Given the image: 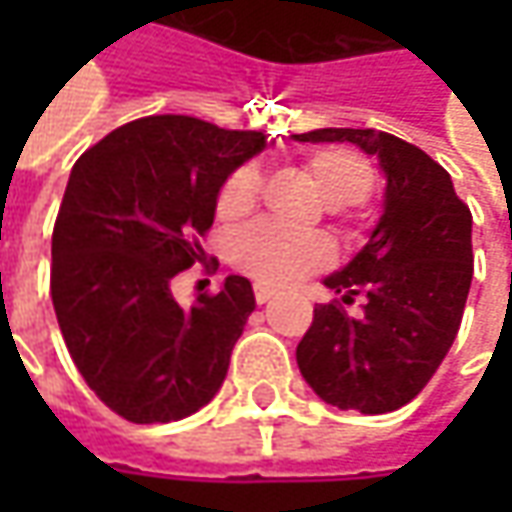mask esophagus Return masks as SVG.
Returning <instances> with one entry per match:
<instances>
[{
    "mask_svg": "<svg viewBox=\"0 0 512 512\" xmlns=\"http://www.w3.org/2000/svg\"><path fill=\"white\" fill-rule=\"evenodd\" d=\"M253 296H256V302H259V305H267V302H270V299L276 296V290H273V287L256 285V287H253Z\"/></svg>",
    "mask_w": 512,
    "mask_h": 512,
    "instance_id": "obj_1",
    "label": "esophagus"
}]
</instances>
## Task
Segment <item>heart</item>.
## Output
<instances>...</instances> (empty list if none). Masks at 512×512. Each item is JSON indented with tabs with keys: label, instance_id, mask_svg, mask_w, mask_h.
Here are the masks:
<instances>
[{
	"label": "heart",
	"instance_id": "b5f03b06",
	"mask_svg": "<svg viewBox=\"0 0 512 512\" xmlns=\"http://www.w3.org/2000/svg\"><path fill=\"white\" fill-rule=\"evenodd\" d=\"M305 170L322 190L330 207L364 205L376 190V168L359 150L330 145L313 150L305 159ZM265 185V173L256 162H245L227 173L216 196V213L225 222L247 216ZM227 256L236 270L262 285H293L305 276L333 265L336 250L325 233L290 230L276 222H256L230 236Z\"/></svg>",
	"mask_w": 512,
	"mask_h": 512
}]
</instances>
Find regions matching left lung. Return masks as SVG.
Returning a JSON list of instances; mask_svg holds the SVG:
<instances>
[{"instance_id":"1","label":"left lung","mask_w":512,"mask_h":512,"mask_svg":"<svg viewBox=\"0 0 512 512\" xmlns=\"http://www.w3.org/2000/svg\"><path fill=\"white\" fill-rule=\"evenodd\" d=\"M299 142H353L379 156L384 216L350 265L327 276L339 293L313 310L296 347L305 382L333 407L390 413L416 399L459 333L473 279L470 207L424 150L373 128L293 133ZM365 299L362 314L344 304Z\"/></svg>"}]
</instances>
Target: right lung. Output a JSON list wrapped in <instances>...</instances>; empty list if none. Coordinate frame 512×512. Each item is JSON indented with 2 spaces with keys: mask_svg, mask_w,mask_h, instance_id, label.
Returning a JSON list of instances; mask_svg holds the SVG:
<instances>
[{
  "mask_svg": "<svg viewBox=\"0 0 512 512\" xmlns=\"http://www.w3.org/2000/svg\"><path fill=\"white\" fill-rule=\"evenodd\" d=\"M259 130L145 116L110 130L70 170L50 242V296L76 370L133 424L176 422L222 387L256 299L245 276L182 307L170 279L219 265L199 245L227 173Z\"/></svg>",
  "mask_w": 512,
  "mask_h": 512,
  "instance_id": "right-lung-1",
  "label": "right lung"
}]
</instances>
